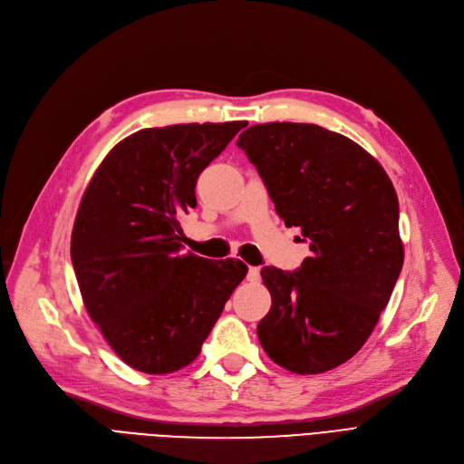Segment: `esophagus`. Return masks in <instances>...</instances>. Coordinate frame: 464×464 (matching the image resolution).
Listing matches in <instances>:
<instances>
[{
  "label": "esophagus",
  "instance_id": "1",
  "mask_svg": "<svg viewBox=\"0 0 464 464\" xmlns=\"http://www.w3.org/2000/svg\"><path fill=\"white\" fill-rule=\"evenodd\" d=\"M248 282H252V284H256V282H259V278H261V271H259V266H250L248 269Z\"/></svg>",
  "mask_w": 464,
  "mask_h": 464
}]
</instances>
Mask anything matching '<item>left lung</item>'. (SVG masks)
Instances as JSON below:
<instances>
[{"label":"left lung","instance_id":"obj_1","mask_svg":"<svg viewBox=\"0 0 464 464\" xmlns=\"http://www.w3.org/2000/svg\"><path fill=\"white\" fill-rule=\"evenodd\" d=\"M237 146L312 252L299 271L261 269L273 304L259 343L289 372H327L367 343L401 275L393 182L357 142L315 124H256Z\"/></svg>","mask_w":464,"mask_h":464}]
</instances>
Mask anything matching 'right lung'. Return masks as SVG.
I'll use <instances>...</instances> for the list:
<instances>
[{
	"label": "right lung",
	"mask_w": 464,
	"mask_h": 464,
	"mask_svg": "<svg viewBox=\"0 0 464 464\" xmlns=\"http://www.w3.org/2000/svg\"><path fill=\"white\" fill-rule=\"evenodd\" d=\"M246 121L175 124L120 140L86 186L71 233L82 303L112 352L146 374L199 355L248 266L182 254L179 218L203 169Z\"/></svg>",
	"instance_id": "right-lung-1"
}]
</instances>
